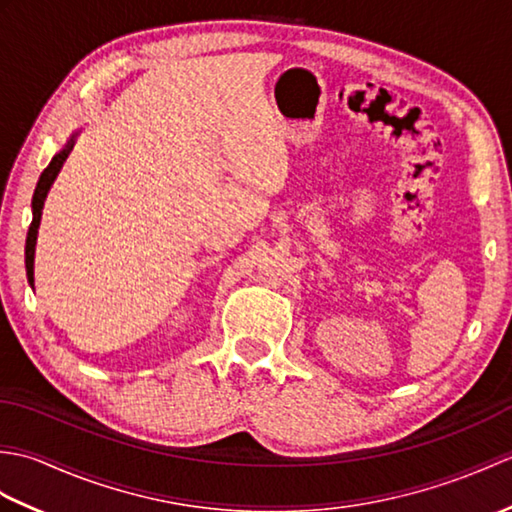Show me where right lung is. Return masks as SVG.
Returning <instances> with one entry per match:
<instances>
[{
	"label": "right lung",
	"mask_w": 512,
	"mask_h": 512,
	"mask_svg": "<svg viewBox=\"0 0 512 512\" xmlns=\"http://www.w3.org/2000/svg\"><path fill=\"white\" fill-rule=\"evenodd\" d=\"M81 132H74L68 143L63 145L61 151H57V154L52 156L50 165L43 169V173L39 176V182L35 187V195H32V222H30V228H28V237H26V277H28V284L30 288H35V248H37V233H39V224H41V211H43V202H46L48 198V191L52 187V182L57 180L59 171L63 167L65 158L70 156V151L76 143V136H79Z\"/></svg>",
	"instance_id": "right-lung-1"
}]
</instances>
